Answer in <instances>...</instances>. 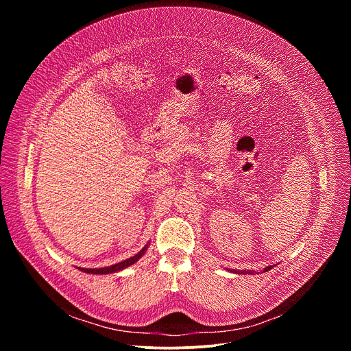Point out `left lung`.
I'll list each match as a JSON object with an SVG mask.
<instances>
[{
    "label": "left lung",
    "instance_id": "left-lung-1",
    "mask_svg": "<svg viewBox=\"0 0 351 351\" xmlns=\"http://www.w3.org/2000/svg\"><path fill=\"white\" fill-rule=\"evenodd\" d=\"M272 268H274V265H269V267L264 268V269H263V272H267V271H269V269H272ZM230 272L241 274V275H245V274H252V275H253V271H248V269H244V271H230Z\"/></svg>",
    "mask_w": 351,
    "mask_h": 351
}]
</instances>
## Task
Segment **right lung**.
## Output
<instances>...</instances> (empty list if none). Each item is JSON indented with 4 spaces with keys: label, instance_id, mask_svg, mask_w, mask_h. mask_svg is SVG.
I'll return each instance as SVG.
<instances>
[{
    "label": "right lung",
    "instance_id": "1",
    "mask_svg": "<svg viewBox=\"0 0 351 351\" xmlns=\"http://www.w3.org/2000/svg\"><path fill=\"white\" fill-rule=\"evenodd\" d=\"M148 244H149V243H147L136 256H133V257H130V258H128V260H123V261H121V263H118V264H114V265H110V267H104V268H79V269H80L82 272L93 274V275H107V274L119 272V271H122V269H125V268L133 265L134 263H137V261L144 256V253L147 252Z\"/></svg>",
    "mask_w": 351,
    "mask_h": 351
}]
</instances>
